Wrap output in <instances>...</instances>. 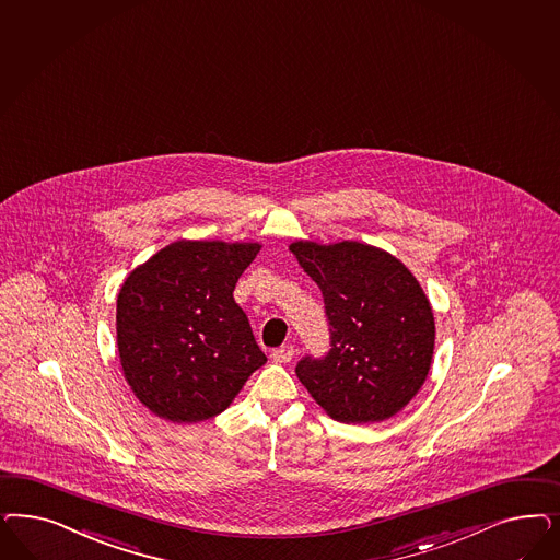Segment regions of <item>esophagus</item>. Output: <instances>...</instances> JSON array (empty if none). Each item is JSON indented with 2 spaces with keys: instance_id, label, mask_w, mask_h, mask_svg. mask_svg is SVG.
Instances as JSON below:
<instances>
[{
  "instance_id": "obj_1",
  "label": "esophagus",
  "mask_w": 560,
  "mask_h": 560,
  "mask_svg": "<svg viewBox=\"0 0 560 560\" xmlns=\"http://www.w3.org/2000/svg\"><path fill=\"white\" fill-rule=\"evenodd\" d=\"M292 357H294V346H290V343H284L271 352V359L276 362H290Z\"/></svg>"
}]
</instances>
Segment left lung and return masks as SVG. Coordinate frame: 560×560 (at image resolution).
Segmentation results:
<instances>
[{"mask_svg":"<svg viewBox=\"0 0 560 560\" xmlns=\"http://www.w3.org/2000/svg\"><path fill=\"white\" fill-rule=\"evenodd\" d=\"M290 252L322 289L331 334L327 357H305L296 377L338 422L397 415L433 362V308L415 273L392 253L359 241H296Z\"/></svg>","mask_w":560,"mask_h":560,"instance_id":"obj_1","label":"left lung"}]
</instances>
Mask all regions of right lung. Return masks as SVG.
Instances as JSON below:
<instances>
[{"instance_id":"add662e5","label":"right lung","mask_w":560,"mask_h":560,"mask_svg":"<svg viewBox=\"0 0 560 560\" xmlns=\"http://www.w3.org/2000/svg\"><path fill=\"white\" fill-rule=\"evenodd\" d=\"M259 249L183 238L129 271L117 296V348L152 415L177 424L220 415L268 361L233 296Z\"/></svg>"}]
</instances>
